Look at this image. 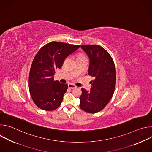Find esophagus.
<instances>
[{"label":"esophagus","mask_w":152,"mask_h":152,"mask_svg":"<svg viewBox=\"0 0 152 152\" xmlns=\"http://www.w3.org/2000/svg\"><path fill=\"white\" fill-rule=\"evenodd\" d=\"M68 86H69V88H71V89H74V88H76V86H75L73 83H69L68 84Z\"/></svg>","instance_id":"esophagus-1"}]
</instances>
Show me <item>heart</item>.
Here are the masks:
<instances>
[{
    "label": "heart",
    "instance_id": "heart-1",
    "mask_svg": "<svg viewBox=\"0 0 152 152\" xmlns=\"http://www.w3.org/2000/svg\"><path fill=\"white\" fill-rule=\"evenodd\" d=\"M82 56H79L78 57H82Z\"/></svg>",
    "mask_w": 152,
    "mask_h": 152
}]
</instances>
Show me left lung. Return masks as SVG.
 Masks as SVG:
<instances>
[{"instance_id": "8db88e82", "label": "left lung", "mask_w": 152, "mask_h": 152, "mask_svg": "<svg viewBox=\"0 0 152 152\" xmlns=\"http://www.w3.org/2000/svg\"><path fill=\"white\" fill-rule=\"evenodd\" d=\"M80 48L90 59L88 75L94 79L90 82V91L82 88L80 107L89 113L100 111L111 99L116 82L115 67L110 53L99 45H83Z\"/></svg>"}]
</instances>
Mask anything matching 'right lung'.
Instances as JSON below:
<instances>
[{
    "label": "right lung",
    "mask_w": 152,
    "mask_h": 152,
    "mask_svg": "<svg viewBox=\"0 0 152 152\" xmlns=\"http://www.w3.org/2000/svg\"><path fill=\"white\" fill-rule=\"evenodd\" d=\"M79 47L52 41L35 55L29 72V88L34 102L40 109L53 111L61 104L68 85L54 80L55 70L61 69L65 59Z\"/></svg>",
    "instance_id": "1"
}]
</instances>
